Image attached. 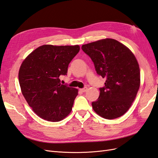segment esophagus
Masks as SVG:
<instances>
[{"instance_id": "obj_1", "label": "esophagus", "mask_w": 158, "mask_h": 158, "mask_svg": "<svg viewBox=\"0 0 158 158\" xmlns=\"http://www.w3.org/2000/svg\"><path fill=\"white\" fill-rule=\"evenodd\" d=\"M87 89H88V88H87V87H84V88H83L80 89V90L81 92H85L87 91Z\"/></svg>"}]
</instances>
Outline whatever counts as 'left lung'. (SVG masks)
Segmentation results:
<instances>
[{
  "label": "left lung",
  "mask_w": 158,
  "mask_h": 158,
  "mask_svg": "<svg viewBox=\"0 0 158 158\" xmlns=\"http://www.w3.org/2000/svg\"><path fill=\"white\" fill-rule=\"evenodd\" d=\"M90 57L97 74L106 79L100 96L92 102L100 116L112 120L122 116L134 101L140 86V72L134 54L125 45L106 38L82 46Z\"/></svg>",
  "instance_id": "1"
}]
</instances>
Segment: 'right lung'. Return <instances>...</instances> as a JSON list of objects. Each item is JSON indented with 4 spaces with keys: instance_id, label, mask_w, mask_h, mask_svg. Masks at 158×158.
Masks as SVG:
<instances>
[{
    "instance_id": "add662e5",
    "label": "right lung",
    "mask_w": 158,
    "mask_h": 158,
    "mask_svg": "<svg viewBox=\"0 0 158 158\" xmlns=\"http://www.w3.org/2000/svg\"><path fill=\"white\" fill-rule=\"evenodd\" d=\"M80 50L78 45H42L24 59L19 72L23 95L40 118L59 122L70 112L78 89L60 84L68 67Z\"/></svg>"
}]
</instances>
